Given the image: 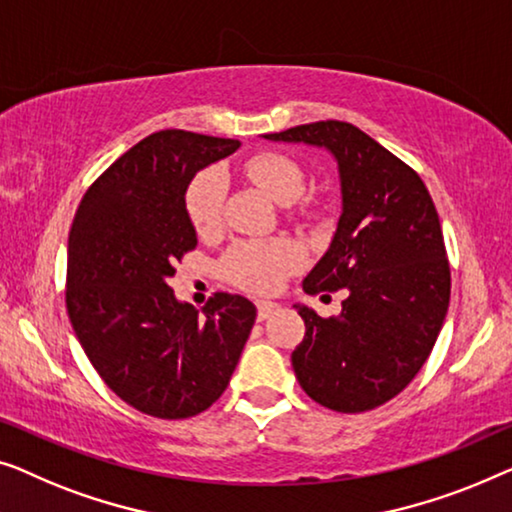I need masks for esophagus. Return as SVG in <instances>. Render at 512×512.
Returning <instances> with one entry per match:
<instances>
[{"label": "esophagus", "mask_w": 512, "mask_h": 512, "mask_svg": "<svg viewBox=\"0 0 512 512\" xmlns=\"http://www.w3.org/2000/svg\"><path fill=\"white\" fill-rule=\"evenodd\" d=\"M278 313V304L273 301H259L257 304V320H269L271 315Z\"/></svg>", "instance_id": "1"}]
</instances>
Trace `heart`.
Here are the masks:
<instances>
[{"instance_id": "heart-1", "label": "heart", "mask_w": 512, "mask_h": 512, "mask_svg": "<svg viewBox=\"0 0 512 512\" xmlns=\"http://www.w3.org/2000/svg\"><path fill=\"white\" fill-rule=\"evenodd\" d=\"M243 174L278 204H292L304 192L306 174L290 155L264 150L248 157ZM225 199V178L220 171L206 169L192 178L185 192V211L199 234L218 227ZM301 264V250L287 239L241 241L222 259V273L234 285L250 292H276L283 280Z\"/></svg>"}]
</instances>
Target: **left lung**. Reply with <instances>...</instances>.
I'll list each match as a JSON object with an SVG mask.
<instances>
[{
  "instance_id": "obj_1",
  "label": "left lung",
  "mask_w": 512,
  "mask_h": 512,
  "mask_svg": "<svg viewBox=\"0 0 512 512\" xmlns=\"http://www.w3.org/2000/svg\"><path fill=\"white\" fill-rule=\"evenodd\" d=\"M329 150L341 178V218L304 292L348 290L336 318L299 306L306 336L294 376L320 406L364 413L397 397L434 348L450 304V264L422 178L362 129L322 120L264 134Z\"/></svg>"
}]
</instances>
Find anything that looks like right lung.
<instances>
[{"instance_id": "1", "label": "right lung", "mask_w": 512, "mask_h": 512, "mask_svg": "<svg viewBox=\"0 0 512 512\" xmlns=\"http://www.w3.org/2000/svg\"><path fill=\"white\" fill-rule=\"evenodd\" d=\"M239 146L183 129L150 134L90 185L71 225V327L104 383L146 415L183 420L213 406L255 325L241 294H213L199 313L169 287L174 264L197 248L187 185Z\"/></svg>"}]
</instances>
